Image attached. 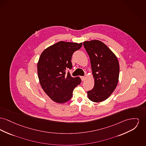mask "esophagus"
Returning <instances> with one entry per match:
<instances>
[{
  "label": "esophagus",
  "mask_w": 146,
  "mask_h": 146,
  "mask_svg": "<svg viewBox=\"0 0 146 146\" xmlns=\"http://www.w3.org/2000/svg\"><path fill=\"white\" fill-rule=\"evenodd\" d=\"M80 78H81L82 80V81H83V80H84V79H85V78H85L84 76H81V77H80Z\"/></svg>",
  "instance_id": "34e87169"
}]
</instances>
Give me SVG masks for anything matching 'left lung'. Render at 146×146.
Instances as JSON below:
<instances>
[{
  "instance_id": "left-lung-1",
  "label": "left lung",
  "mask_w": 146,
  "mask_h": 146,
  "mask_svg": "<svg viewBox=\"0 0 146 146\" xmlns=\"http://www.w3.org/2000/svg\"><path fill=\"white\" fill-rule=\"evenodd\" d=\"M84 47L90 59L95 83L88 91V98L98 103L108 99L119 80L120 67L117 57L109 47L98 40L85 41Z\"/></svg>"
}]
</instances>
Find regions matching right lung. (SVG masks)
I'll list each match as a JSON object with an SVG mask.
<instances>
[{"label":"right lung","mask_w":146,"mask_h":146,"mask_svg":"<svg viewBox=\"0 0 146 146\" xmlns=\"http://www.w3.org/2000/svg\"><path fill=\"white\" fill-rule=\"evenodd\" d=\"M82 43L60 41L44 50L37 64V73L42 88L52 100L64 103L73 96L74 88L81 83L78 77H73L67 69H72L71 62L74 52Z\"/></svg>","instance_id":"obj_1"}]
</instances>
